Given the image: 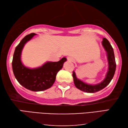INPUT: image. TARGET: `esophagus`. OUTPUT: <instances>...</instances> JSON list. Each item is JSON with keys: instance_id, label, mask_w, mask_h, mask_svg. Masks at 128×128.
<instances>
[{"instance_id": "1", "label": "esophagus", "mask_w": 128, "mask_h": 128, "mask_svg": "<svg viewBox=\"0 0 128 128\" xmlns=\"http://www.w3.org/2000/svg\"><path fill=\"white\" fill-rule=\"evenodd\" d=\"M67 58V60L68 61H71V62H73V61H74V58H72V57H68Z\"/></svg>"}]
</instances>
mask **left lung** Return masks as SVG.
<instances>
[{
    "label": "left lung",
    "mask_w": 128,
    "mask_h": 128,
    "mask_svg": "<svg viewBox=\"0 0 128 128\" xmlns=\"http://www.w3.org/2000/svg\"><path fill=\"white\" fill-rule=\"evenodd\" d=\"M102 45L104 50L106 52L108 64L107 72H106L105 78L102 81L96 84H88V83L78 78L76 72L74 71L73 72L72 76L76 87L84 92L96 93L103 90L109 84L112 80L113 79L114 74H115L116 62L113 48L109 41L106 38H103Z\"/></svg>",
    "instance_id": "obj_1"
}]
</instances>
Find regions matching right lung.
Returning <instances> with one entry per match:
<instances>
[{
  "label": "right lung",
  "mask_w": 128,
  "mask_h": 128,
  "mask_svg": "<svg viewBox=\"0 0 128 128\" xmlns=\"http://www.w3.org/2000/svg\"><path fill=\"white\" fill-rule=\"evenodd\" d=\"M36 34L25 36L15 48L12 61V71L15 77L20 84L26 89L39 92L52 87L56 80V76L62 69L66 58L64 57L58 62L47 61L42 66L31 68L25 66L22 61V49Z\"/></svg>",
  "instance_id": "add662e5"
}]
</instances>
